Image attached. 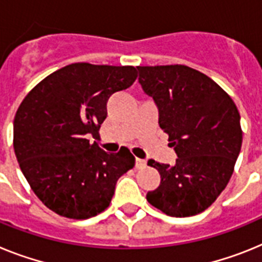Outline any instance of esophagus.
Returning a JSON list of instances; mask_svg holds the SVG:
<instances>
[{
	"label": "esophagus",
	"mask_w": 262,
	"mask_h": 262,
	"mask_svg": "<svg viewBox=\"0 0 262 262\" xmlns=\"http://www.w3.org/2000/svg\"><path fill=\"white\" fill-rule=\"evenodd\" d=\"M145 166H146V161H144V159H140V158H136V167H137V169H144Z\"/></svg>",
	"instance_id": "esophagus-1"
}]
</instances>
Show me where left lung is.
<instances>
[{
    "instance_id": "1",
    "label": "left lung",
    "mask_w": 262,
    "mask_h": 262,
    "mask_svg": "<svg viewBox=\"0 0 262 262\" xmlns=\"http://www.w3.org/2000/svg\"><path fill=\"white\" fill-rule=\"evenodd\" d=\"M137 70L178 156L174 166L147 161L161 174V185L147 192V202L174 217L198 215L222 194L235 169L243 142L237 106L211 77L187 66Z\"/></svg>"
}]
</instances>
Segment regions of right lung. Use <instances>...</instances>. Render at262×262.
Here are the masks:
<instances>
[{
  "label": "right lung",
  "mask_w": 262,
  "mask_h": 262,
  "mask_svg": "<svg viewBox=\"0 0 262 262\" xmlns=\"http://www.w3.org/2000/svg\"><path fill=\"white\" fill-rule=\"evenodd\" d=\"M137 79L133 66L72 63L27 93L14 117L13 145L34 194L68 219L103 212L118 178L134 167L129 150L105 153L99 136L106 101Z\"/></svg>",
  "instance_id": "1"
}]
</instances>
